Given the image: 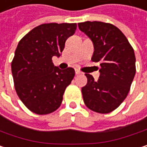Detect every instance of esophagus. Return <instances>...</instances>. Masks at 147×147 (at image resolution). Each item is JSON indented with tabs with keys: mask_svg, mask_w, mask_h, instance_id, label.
Segmentation results:
<instances>
[{
	"mask_svg": "<svg viewBox=\"0 0 147 147\" xmlns=\"http://www.w3.org/2000/svg\"><path fill=\"white\" fill-rule=\"evenodd\" d=\"M75 74L78 75V74H81V72H80V70H78V69H75Z\"/></svg>",
	"mask_w": 147,
	"mask_h": 147,
	"instance_id": "obj_1",
	"label": "esophagus"
}]
</instances>
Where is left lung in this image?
Wrapping results in <instances>:
<instances>
[{
    "label": "left lung",
    "mask_w": 147,
    "mask_h": 147,
    "mask_svg": "<svg viewBox=\"0 0 147 147\" xmlns=\"http://www.w3.org/2000/svg\"><path fill=\"white\" fill-rule=\"evenodd\" d=\"M78 26L93 42L91 60L101 66L97 81L85 74L87 84L81 90L84 104L94 112L109 113L129 91L136 71L134 49L119 28L111 24L87 21Z\"/></svg>",
    "instance_id": "1"
}]
</instances>
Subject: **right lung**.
Masks as SVG:
<instances>
[{
	"mask_svg": "<svg viewBox=\"0 0 147 147\" xmlns=\"http://www.w3.org/2000/svg\"><path fill=\"white\" fill-rule=\"evenodd\" d=\"M76 24H44L34 28L19 41L11 62L16 92L31 112L44 115L61 105L67 86L73 80V67L62 70L54 66Z\"/></svg>",
	"mask_w": 147,
	"mask_h": 147,
	"instance_id": "right-lung-1",
	"label": "right lung"
}]
</instances>
